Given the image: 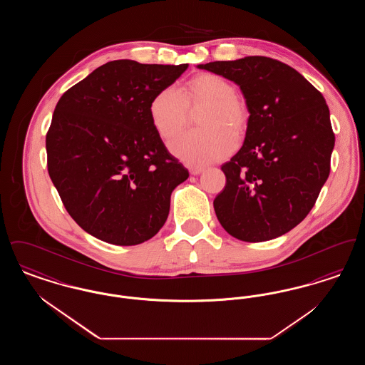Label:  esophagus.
<instances>
[{"label": "esophagus", "mask_w": 365, "mask_h": 365, "mask_svg": "<svg viewBox=\"0 0 365 365\" xmlns=\"http://www.w3.org/2000/svg\"><path fill=\"white\" fill-rule=\"evenodd\" d=\"M202 171H204L202 167H191L190 168L191 175H200Z\"/></svg>", "instance_id": "obj_1"}]
</instances>
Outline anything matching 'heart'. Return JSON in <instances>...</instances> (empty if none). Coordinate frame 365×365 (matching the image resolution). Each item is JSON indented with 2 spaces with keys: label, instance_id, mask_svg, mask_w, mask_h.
I'll return each mask as SVG.
<instances>
[{
  "label": "heart",
  "instance_id": "b5f03b06",
  "mask_svg": "<svg viewBox=\"0 0 365 365\" xmlns=\"http://www.w3.org/2000/svg\"><path fill=\"white\" fill-rule=\"evenodd\" d=\"M205 105L198 116L202 128L175 138L170 148L175 156L192 165H205L228 156L249 123V110L235 96V87L215 73H201L183 90L164 87L149 105L150 120L164 140L180 133L189 120V108Z\"/></svg>",
  "mask_w": 365,
  "mask_h": 365
}]
</instances>
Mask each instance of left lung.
<instances>
[{
    "instance_id": "left-lung-1",
    "label": "left lung",
    "mask_w": 365,
    "mask_h": 365,
    "mask_svg": "<svg viewBox=\"0 0 365 365\" xmlns=\"http://www.w3.org/2000/svg\"><path fill=\"white\" fill-rule=\"evenodd\" d=\"M198 68L241 87L250 113L240 152L222 165L226 186L213 207L230 235L278 238L313 208L330 175L335 135L323 94L290 66L264 56Z\"/></svg>"
}]
</instances>
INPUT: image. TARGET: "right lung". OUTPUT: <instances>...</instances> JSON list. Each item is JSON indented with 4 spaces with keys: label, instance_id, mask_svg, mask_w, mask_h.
<instances>
[{
    "label": "right lung",
    "instance_id": "right-lung-1",
    "mask_svg": "<svg viewBox=\"0 0 365 365\" xmlns=\"http://www.w3.org/2000/svg\"><path fill=\"white\" fill-rule=\"evenodd\" d=\"M187 67L109 61L56 105L48 171L71 217L93 237L131 246L164 226L171 192L189 171L157 134L149 105Z\"/></svg>",
    "mask_w": 365,
    "mask_h": 365
}]
</instances>
